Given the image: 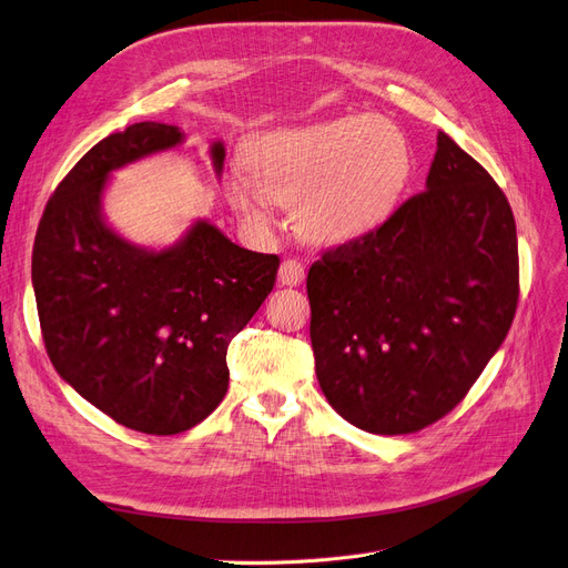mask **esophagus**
<instances>
[{
    "instance_id": "esophagus-1",
    "label": "esophagus",
    "mask_w": 568,
    "mask_h": 568,
    "mask_svg": "<svg viewBox=\"0 0 568 568\" xmlns=\"http://www.w3.org/2000/svg\"><path fill=\"white\" fill-rule=\"evenodd\" d=\"M277 280L280 284L284 286H298L303 280H305V267L298 263V261H284L280 265V272H277Z\"/></svg>"
}]
</instances>
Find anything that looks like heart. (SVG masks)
I'll return each instance as SVG.
<instances>
[{"label":"heart","instance_id":"obj_1","mask_svg":"<svg viewBox=\"0 0 568 568\" xmlns=\"http://www.w3.org/2000/svg\"><path fill=\"white\" fill-rule=\"evenodd\" d=\"M246 168L225 180L232 209L255 230L274 203L296 205V230L320 246L363 242L398 209L412 175L405 134L374 115H346L255 136Z\"/></svg>","mask_w":568,"mask_h":568}]
</instances>
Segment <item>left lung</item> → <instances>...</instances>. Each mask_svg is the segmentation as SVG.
<instances>
[{
  "label": "left lung",
  "mask_w": 568,
  "mask_h": 568,
  "mask_svg": "<svg viewBox=\"0 0 568 568\" xmlns=\"http://www.w3.org/2000/svg\"><path fill=\"white\" fill-rule=\"evenodd\" d=\"M322 393L369 434H412L467 395L519 301L517 225L503 189L448 134L426 178L372 236L307 272Z\"/></svg>",
  "instance_id": "8db88e82"
}]
</instances>
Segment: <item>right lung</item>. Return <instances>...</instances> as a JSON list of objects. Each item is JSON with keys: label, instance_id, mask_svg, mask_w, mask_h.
<instances>
[{"label": "right lung", "instance_id": "1", "mask_svg": "<svg viewBox=\"0 0 568 568\" xmlns=\"http://www.w3.org/2000/svg\"><path fill=\"white\" fill-rule=\"evenodd\" d=\"M184 144L178 125L134 123L92 146L57 186L32 251V288L51 365L132 432L173 436L230 386L227 348L277 280L280 257L246 251L199 217L149 248L104 213L115 170ZM215 175L225 144H211Z\"/></svg>", "mask_w": 568, "mask_h": 568}]
</instances>
